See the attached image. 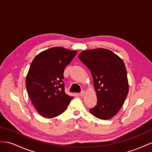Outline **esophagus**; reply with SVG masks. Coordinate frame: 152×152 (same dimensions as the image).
Here are the masks:
<instances>
[{
    "label": "esophagus",
    "instance_id": "esophagus-1",
    "mask_svg": "<svg viewBox=\"0 0 152 152\" xmlns=\"http://www.w3.org/2000/svg\"><path fill=\"white\" fill-rule=\"evenodd\" d=\"M80 96H81V97H84V95H85V91H82L80 93H79Z\"/></svg>",
    "mask_w": 152,
    "mask_h": 152
}]
</instances>
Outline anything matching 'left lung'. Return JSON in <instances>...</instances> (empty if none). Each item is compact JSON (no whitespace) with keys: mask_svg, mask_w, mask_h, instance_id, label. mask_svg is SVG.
I'll use <instances>...</instances> for the list:
<instances>
[{"mask_svg":"<svg viewBox=\"0 0 152 152\" xmlns=\"http://www.w3.org/2000/svg\"><path fill=\"white\" fill-rule=\"evenodd\" d=\"M79 58L89 69L93 78L97 103L90 112L108 120L118 113L125 102L129 84L125 64L110 50L99 48L82 51Z\"/></svg>","mask_w":152,"mask_h":152,"instance_id":"obj_1","label":"left lung"}]
</instances>
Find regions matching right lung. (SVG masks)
Here are the masks:
<instances>
[{"mask_svg":"<svg viewBox=\"0 0 152 152\" xmlns=\"http://www.w3.org/2000/svg\"><path fill=\"white\" fill-rule=\"evenodd\" d=\"M77 53L61 47L52 48L39 53L32 61L26 87L32 103L42 117L59 115L73 99L65 92L63 73Z\"/></svg>","mask_w":152,"mask_h":152,"instance_id":"obj_1","label":"right lung"}]
</instances>
